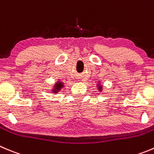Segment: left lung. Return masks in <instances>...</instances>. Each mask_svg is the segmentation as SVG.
I'll list each match as a JSON object with an SVG mask.
<instances>
[{
    "instance_id": "left-lung-1",
    "label": "left lung",
    "mask_w": 154,
    "mask_h": 154,
    "mask_svg": "<svg viewBox=\"0 0 154 154\" xmlns=\"http://www.w3.org/2000/svg\"><path fill=\"white\" fill-rule=\"evenodd\" d=\"M97 89H98L99 91H100V92H101L102 90H103V86H102L101 84H100V82H99V84H97Z\"/></svg>"
}]
</instances>
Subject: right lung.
Listing matches in <instances>:
<instances>
[{"label": "right lung", "mask_w": 154, "mask_h": 154, "mask_svg": "<svg viewBox=\"0 0 154 154\" xmlns=\"http://www.w3.org/2000/svg\"><path fill=\"white\" fill-rule=\"evenodd\" d=\"M62 88H64V83L58 80V81H57L55 84H54L52 90H51V93H58V92H59Z\"/></svg>", "instance_id": "right-lung-1"}]
</instances>
